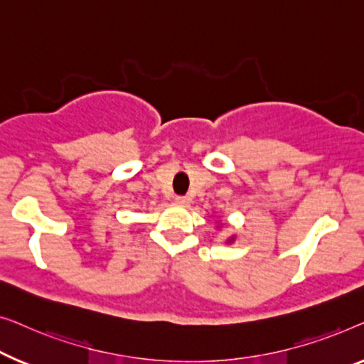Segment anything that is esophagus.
<instances>
[{
    "instance_id": "34e87169",
    "label": "esophagus",
    "mask_w": 364,
    "mask_h": 364,
    "mask_svg": "<svg viewBox=\"0 0 364 364\" xmlns=\"http://www.w3.org/2000/svg\"><path fill=\"white\" fill-rule=\"evenodd\" d=\"M175 201H176L178 204H181V206H188V204L191 203V199H189L188 196H176Z\"/></svg>"
}]
</instances>
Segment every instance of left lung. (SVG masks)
Instances as JSON below:
<instances>
[{"instance_id": "8db88e82", "label": "left lung", "mask_w": 364, "mask_h": 364, "mask_svg": "<svg viewBox=\"0 0 364 364\" xmlns=\"http://www.w3.org/2000/svg\"><path fill=\"white\" fill-rule=\"evenodd\" d=\"M232 240H234V237H231V239H229V242H232Z\"/></svg>"}]
</instances>
